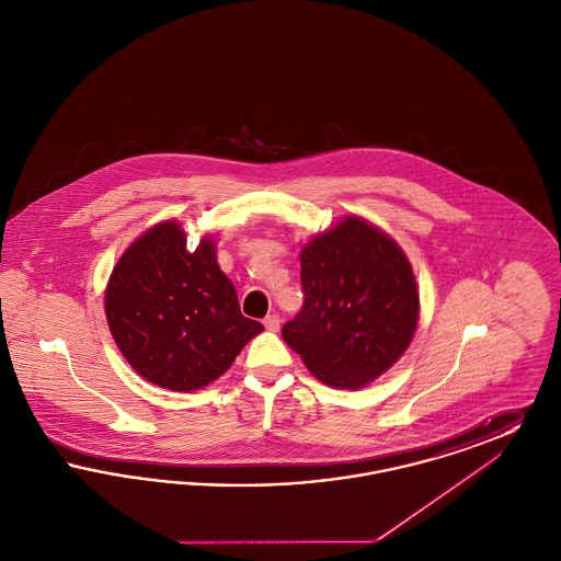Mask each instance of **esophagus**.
<instances>
[{
    "instance_id": "1",
    "label": "esophagus",
    "mask_w": 561,
    "mask_h": 561,
    "mask_svg": "<svg viewBox=\"0 0 561 561\" xmlns=\"http://www.w3.org/2000/svg\"><path fill=\"white\" fill-rule=\"evenodd\" d=\"M263 323H265V328H267L268 332H277L279 325H282V320H279V316H267Z\"/></svg>"
}]
</instances>
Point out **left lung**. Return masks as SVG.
Wrapping results in <instances>:
<instances>
[{"label":"left lung","mask_w":561,"mask_h":561,"mask_svg":"<svg viewBox=\"0 0 561 561\" xmlns=\"http://www.w3.org/2000/svg\"><path fill=\"white\" fill-rule=\"evenodd\" d=\"M305 302L282 328L307 370L334 389H362L410 347L421 298L400 243L347 214L300 250Z\"/></svg>","instance_id":"1"}]
</instances>
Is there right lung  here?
<instances>
[{"label": "right lung", "instance_id": "right-lung-1", "mask_svg": "<svg viewBox=\"0 0 561 561\" xmlns=\"http://www.w3.org/2000/svg\"><path fill=\"white\" fill-rule=\"evenodd\" d=\"M108 330L145 380L191 393L227 373L265 328L243 318L213 236L187 248L179 220L149 227L124 250L105 288Z\"/></svg>", "mask_w": 561, "mask_h": 561}]
</instances>
